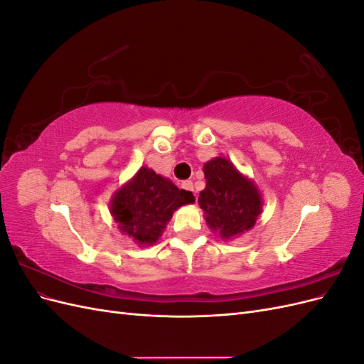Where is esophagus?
I'll list each match as a JSON object with an SVG mask.
<instances>
[{"label": "esophagus", "mask_w": 364, "mask_h": 364, "mask_svg": "<svg viewBox=\"0 0 364 364\" xmlns=\"http://www.w3.org/2000/svg\"><path fill=\"white\" fill-rule=\"evenodd\" d=\"M182 188L186 191H194V185L191 181H185V182H182Z\"/></svg>", "instance_id": "34e87169"}]
</instances>
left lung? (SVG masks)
Wrapping results in <instances>:
<instances>
[{
	"instance_id": "obj_1",
	"label": "left lung",
	"mask_w": 364,
	"mask_h": 364,
	"mask_svg": "<svg viewBox=\"0 0 364 364\" xmlns=\"http://www.w3.org/2000/svg\"><path fill=\"white\" fill-rule=\"evenodd\" d=\"M203 171L206 188L199 196V205L208 226L225 240L246 232L261 213V196L255 185L225 158L206 162Z\"/></svg>"
}]
</instances>
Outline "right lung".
I'll return each mask as SVG.
<instances>
[{"label":"right lung","instance_id":"obj_1","mask_svg":"<svg viewBox=\"0 0 364 364\" xmlns=\"http://www.w3.org/2000/svg\"><path fill=\"white\" fill-rule=\"evenodd\" d=\"M193 202L191 191L179 190L171 181L142 167L134 179L118 190L111 211L124 234L139 245H153L176 209Z\"/></svg>","mask_w":364,"mask_h":364}]
</instances>
